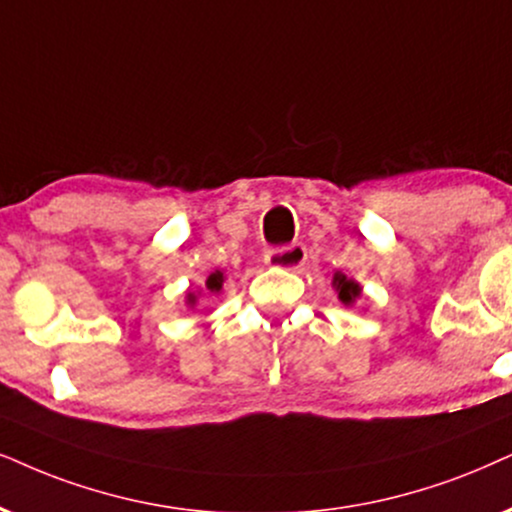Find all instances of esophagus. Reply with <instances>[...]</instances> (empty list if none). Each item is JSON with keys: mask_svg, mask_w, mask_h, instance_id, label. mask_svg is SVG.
I'll return each instance as SVG.
<instances>
[{"mask_svg": "<svg viewBox=\"0 0 512 512\" xmlns=\"http://www.w3.org/2000/svg\"><path fill=\"white\" fill-rule=\"evenodd\" d=\"M264 260H267L269 267L297 271L304 267V262H307V248H304L302 243H290V245H286V248L267 252V257H264Z\"/></svg>", "mask_w": 512, "mask_h": 512, "instance_id": "34e87169", "label": "esophagus"}]
</instances>
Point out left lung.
<instances>
[{"label": "left lung", "mask_w": 512, "mask_h": 512, "mask_svg": "<svg viewBox=\"0 0 512 512\" xmlns=\"http://www.w3.org/2000/svg\"><path fill=\"white\" fill-rule=\"evenodd\" d=\"M333 286H335V290H338L340 302L347 304V307H349V304L357 302V297L361 295V286H359V283L354 281V278H347L345 274H342V271H335Z\"/></svg>", "instance_id": "left-lung-1"}]
</instances>
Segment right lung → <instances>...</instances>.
<instances>
[{
  "label": "right lung",
  "instance_id": "obj_1",
  "mask_svg": "<svg viewBox=\"0 0 512 512\" xmlns=\"http://www.w3.org/2000/svg\"><path fill=\"white\" fill-rule=\"evenodd\" d=\"M222 283H224V274L217 269L208 276V281H205V288H208L210 293H219V290H222ZM189 304H196V295H189Z\"/></svg>",
  "mask_w": 512,
  "mask_h": 512
}]
</instances>
